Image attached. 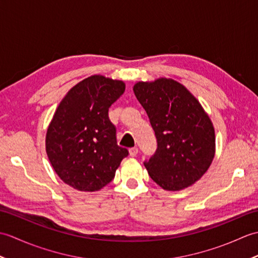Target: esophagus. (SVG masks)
<instances>
[{
  "label": "esophagus",
  "mask_w": 258,
  "mask_h": 258,
  "mask_svg": "<svg viewBox=\"0 0 258 258\" xmlns=\"http://www.w3.org/2000/svg\"><path fill=\"white\" fill-rule=\"evenodd\" d=\"M138 153H139L138 147H132V149H130V155L132 156V157L138 155Z\"/></svg>",
  "instance_id": "esophagus-1"
}]
</instances>
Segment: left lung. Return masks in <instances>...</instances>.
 I'll return each mask as SVG.
<instances>
[{
	"mask_svg": "<svg viewBox=\"0 0 258 258\" xmlns=\"http://www.w3.org/2000/svg\"><path fill=\"white\" fill-rule=\"evenodd\" d=\"M134 93L149 115L157 150L144 165L164 189L179 190L199 180L215 154V132L200 102L171 79L139 82Z\"/></svg>",
	"mask_w": 258,
	"mask_h": 258,
	"instance_id": "1",
	"label": "left lung"
}]
</instances>
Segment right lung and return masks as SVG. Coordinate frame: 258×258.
I'll return each instance as SVG.
<instances>
[{
	"mask_svg": "<svg viewBox=\"0 0 258 258\" xmlns=\"http://www.w3.org/2000/svg\"><path fill=\"white\" fill-rule=\"evenodd\" d=\"M125 91L122 81L93 75L69 91L46 133V153L65 184L84 191L107 185L128 151L117 145L108 108Z\"/></svg>",
	"mask_w": 258,
	"mask_h": 258,
	"instance_id": "right-lung-1",
	"label": "right lung"
}]
</instances>
